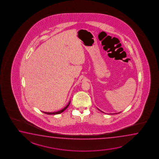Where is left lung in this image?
<instances>
[{
  "label": "left lung",
  "instance_id": "8db88e82",
  "mask_svg": "<svg viewBox=\"0 0 159 159\" xmlns=\"http://www.w3.org/2000/svg\"><path fill=\"white\" fill-rule=\"evenodd\" d=\"M100 111V110H99ZM103 113H104V112H103ZM113 114H117V113H113ZM112 115H113V114H112Z\"/></svg>",
  "mask_w": 159,
  "mask_h": 159
}]
</instances>
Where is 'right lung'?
Listing matches in <instances>:
<instances>
[{"instance_id": "add662e5", "label": "right lung", "mask_w": 159, "mask_h": 159, "mask_svg": "<svg viewBox=\"0 0 159 159\" xmlns=\"http://www.w3.org/2000/svg\"><path fill=\"white\" fill-rule=\"evenodd\" d=\"M70 101H69V102L68 104H67V106H66V107H64L63 109L60 110V111H56V112H43V111H42V112H43L44 113H46V114H47V115H58V114H60V113H62V112H64L68 107V106L70 104Z\"/></svg>"}]
</instances>
